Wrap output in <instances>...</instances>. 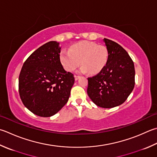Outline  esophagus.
<instances>
[{
  "label": "esophagus",
  "instance_id": "34e87169",
  "mask_svg": "<svg viewBox=\"0 0 157 157\" xmlns=\"http://www.w3.org/2000/svg\"><path fill=\"white\" fill-rule=\"evenodd\" d=\"M74 78H75V80H78V79L79 78H80V76H79V75H75L74 76Z\"/></svg>",
  "mask_w": 157,
  "mask_h": 157
}]
</instances>
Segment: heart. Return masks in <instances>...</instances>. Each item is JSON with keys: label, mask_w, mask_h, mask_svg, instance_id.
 Returning <instances> with one entry per match:
<instances>
[{"label": "heart", "mask_w": 157, "mask_h": 157, "mask_svg": "<svg viewBox=\"0 0 157 157\" xmlns=\"http://www.w3.org/2000/svg\"><path fill=\"white\" fill-rule=\"evenodd\" d=\"M109 52L104 45L95 43L82 41L72 45L69 51L60 53V61L64 69L73 71L79 64H82L80 71L95 75L101 72L107 64Z\"/></svg>", "instance_id": "1"}]
</instances>
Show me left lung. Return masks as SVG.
<instances>
[{"mask_svg":"<svg viewBox=\"0 0 157 157\" xmlns=\"http://www.w3.org/2000/svg\"><path fill=\"white\" fill-rule=\"evenodd\" d=\"M108 60L97 75L88 78L87 93L93 102L103 108L118 106L127 100L135 86L133 60L117 43L104 38Z\"/></svg>","mask_w":157,"mask_h":157,"instance_id":"obj_1","label":"left lung"}]
</instances>
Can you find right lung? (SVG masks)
Masks as SVG:
<instances>
[{"mask_svg": "<svg viewBox=\"0 0 157 157\" xmlns=\"http://www.w3.org/2000/svg\"><path fill=\"white\" fill-rule=\"evenodd\" d=\"M61 48L49 41L30 54L19 76V93L23 104L34 114L50 117L69 100L74 84L73 74L64 69L60 60Z\"/></svg>", "mask_w": 157, "mask_h": 157, "instance_id": "add662e5", "label": "right lung"}]
</instances>
